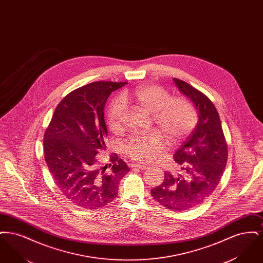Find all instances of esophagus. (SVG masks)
Listing matches in <instances>:
<instances>
[{"mask_svg":"<svg viewBox=\"0 0 263 263\" xmlns=\"http://www.w3.org/2000/svg\"><path fill=\"white\" fill-rule=\"evenodd\" d=\"M131 167L132 168H140V170H147V168H149L147 165L141 164V163H132Z\"/></svg>","mask_w":263,"mask_h":263,"instance_id":"34e87169","label":"esophagus"}]
</instances>
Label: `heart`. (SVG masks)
Listing matches in <instances>:
<instances>
[{
    "label": "heart",
    "mask_w": 263,
    "mask_h": 263,
    "mask_svg": "<svg viewBox=\"0 0 263 263\" xmlns=\"http://www.w3.org/2000/svg\"><path fill=\"white\" fill-rule=\"evenodd\" d=\"M130 100L147 112L153 113V120L161 130H154L143 135H133L124 144V152L132 160L142 163L157 161L167 146V137L179 143L189 136L197 124L194 105L184 98H172V95L156 85L141 86L134 89ZM125 99L112 101L107 112L110 130L117 133L123 126Z\"/></svg>",
    "instance_id": "b5f03b06"
}]
</instances>
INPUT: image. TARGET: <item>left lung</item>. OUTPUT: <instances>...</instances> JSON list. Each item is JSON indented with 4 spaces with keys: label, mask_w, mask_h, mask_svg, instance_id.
I'll list each match as a JSON object with an SVG mask.
<instances>
[{
    "label": "left lung",
    "mask_w": 263,
    "mask_h": 263,
    "mask_svg": "<svg viewBox=\"0 0 263 263\" xmlns=\"http://www.w3.org/2000/svg\"><path fill=\"white\" fill-rule=\"evenodd\" d=\"M176 87L194 104L198 123L175 153L181 173H164L163 183L151 190L154 199L172 211H187L206 200L219 184L228 160L224 132L212 101L200 90L174 78Z\"/></svg>",
    "instance_id": "8db88e82"
}]
</instances>
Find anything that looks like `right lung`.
Wrapping results in <instances>:
<instances>
[{
  "mask_svg": "<svg viewBox=\"0 0 263 263\" xmlns=\"http://www.w3.org/2000/svg\"><path fill=\"white\" fill-rule=\"evenodd\" d=\"M127 83L95 82L71 91L57 105L44 133V158L64 196L79 207L101 208L118 194L119 180L130 171L110 156L100 167L97 155L105 151L104 106L110 93Z\"/></svg>",
  "mask_w": 263,
  "mask_h": 263,
  "instance_id": "1",
  "label": "right lung"
}]
</instances>
